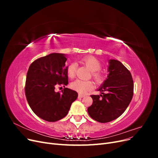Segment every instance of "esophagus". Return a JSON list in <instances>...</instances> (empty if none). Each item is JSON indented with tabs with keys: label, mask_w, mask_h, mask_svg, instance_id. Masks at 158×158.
Here are the masks:
<instances>
[{
	"label": "esophagus",
	"mask_w": 158,
	"mask_h": 158,
	"mask_svg": "<svg viewBox=\"0 0 158 158\" xmlns=\"http://www.w3.org/2000/svg\"><path fill=\"white\" fill-rule=\"evenodd\" d=\"M84 96H85V95H84V94H79V95H78V97H79V98H84Z\"/></svg>",
	"instance_id": "1"
}]
</instances>
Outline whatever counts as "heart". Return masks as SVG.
I'll return each instance as SVG.
<instances>
[{
  "label": "heart",
  "instance_id": "obj_1",
  "mask_svg": "<svg viewBox=\"0 0 158 158\" xmlns=\"http://www.w3.org/2000/svg\"><path fill=\"white\" fill-rule=\"evenodd\" d=\"M83 63L92 72V76L95 81L98 84H101L104 80L103 75L99 72L102 68L99 60L94 56H88L83 59ZM76 65L75 63L70 64L67 68V75L70 78H74L76 75ZM71 88L80 94H85L94 88V83L90 80H76L72 82Z\"/></svg>",
  "mask_w": 158,
  "mask_h": 158
}]
</instances>
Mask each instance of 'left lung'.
Returning a JSON list of instances; mask_svg holds the SVG:
<instances>
[{
  "label": "left lung",
  "instance_id": "1",
  "mask_svg": "<svg viewBox=\"0 0 158 158\" xmlns=\"http://www.w3.org/2000/svg\"><path fill=\"white\" fill-rule=\"evenodd\" d=\"M107 78L98 89L99 95H92L93 103L88 108L89 115L99 123H108L125 112L134 91L132 75L120 61L109 60Z\"/></svg>",
  "mask_w": 158,
  "mask_h": 158
}]
</instances>
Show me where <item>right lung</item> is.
<instances>
[{
    "label": "right lung",
    "mask_w": 158,
    "mask_h": 158,
    "mask_svg": "<svg viewBox=\"0 0 158 158\" xmlns=\"http://www.w3.org/2000/svg\"><path fill=\"white\" fill-rule=\"evenodd\" d=\"M65 54L51 53L33 61L28 69L25 94L30 107L36 115L49 122H55L68 114L78 93L64 88L56 92V85L69 84Z\"/></svg>",
    "instance_id": "obj_1"
}]
</instances>
